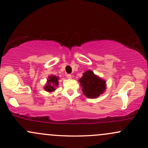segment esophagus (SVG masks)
<instances>
[{
	"instance_id": "esophagus-1",
	"label": "esophagus",
	"mask_w": 148,
	"mask_h": 148,
	"mask_svg": "<svg viewBox=\"0 0 148 148\" xmlns=\"http://www.w3.org/2000/svg\"><path fill=\"white\" fill-rule=\"evenodd\" d=\"M66 77H67L68 79H71L72 78V75L70 74H68L67 75H66Z\"/></svg>"
}]
</instances>
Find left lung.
<instances>
[{"label": "left lung", "mask_w": 148, "mask_h": 148, "mask_svg": "<svg viewBox=\"0 0 148 148\" xmlns=\"http://www.w3.org/2000/svg\"><path fill=\"white\" fill-rule=\"evenodd\" d=\"M82 87V92L88 98H96L100 96L105 90L106 82L93 73L88 70L79 79Z\"/></svg>", "instance_id": "8db88e82"}]
</instances>
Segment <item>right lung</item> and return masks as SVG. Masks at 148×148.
<instances>
[{
	"label": "right lung",
	"instance_id": "right-lung-1",
	"mask_svg": "<svg viewBox=\"0 0 148 148\" xmlns=\"http://www.w3.org/2000/svg\"><path fill=\"white\" fill-rule=\"evenodd\" d=\"M58 85V78L55 76H51L49 77L47 80V85L45 86V90L47 92H52L56 90V87Z\"/></svg>",
	"mask_w": 148,
	"mask_h": 148
}]
</instances>
